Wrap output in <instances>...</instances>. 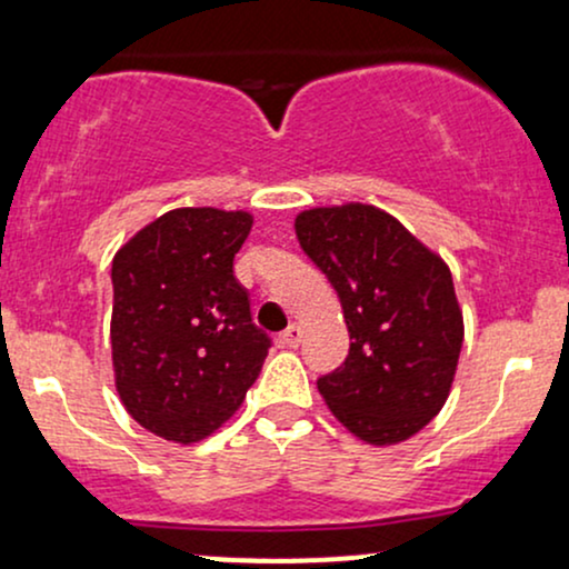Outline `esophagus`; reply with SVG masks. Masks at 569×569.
<instances>
[{"label":"esophagus","mask_w":569,"mask_h":569,"mask_svg":"<svg viewBox=\"0 0 569 569\" xmlns=\"http://www.w3.org/2000/svg\"><path fill=\"white\" fill-rule=\"evenodd\" d=\"M280 342H283L286 348H299V342H302V326L291 323L289 329H286L283 335H280Z\"/></svg>","instance_id":"esophagus-1"}]
</instances>
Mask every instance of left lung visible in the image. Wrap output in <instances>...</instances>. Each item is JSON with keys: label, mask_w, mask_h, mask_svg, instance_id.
I'll list each match as a JSON object with an SVG mask.
<instances>
[{"label": "left lung", "mask_w": 569, "mask_h": 569, "mask_svg": "<svg viewBox=\"0 0 569 569\" xmlns=\"http://www.w3.org/2000/svg\"><path fill=\"white\" fill-rule=\"evenodd\" d=\"M293 230L350 335L342 367L318 380L326 407L375 447L411 439L447 403L466 335L449 264L367 202L307 208Z\"/></svg>", "instance_id": "8db88e82"}]
</instances>
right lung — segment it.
Listing matches in <instances>:
<instances>
[{"mask_svg":"<svg viewBox=\"0 0 569 569\" xmlns=\"http://www.w3.org/2000/svg\"><path fill=\"white\" fill-rule=\"evenodd\" d=\"M251 227L248 211L173 208L114 253V388L160 439L198 443L217 433L262 371L270 337L251 323L232 276Z\"/></svg>","mask_w":569,"mask_h":569,"instance_id":"add662e5","label":"right lung"}]
</instances>
